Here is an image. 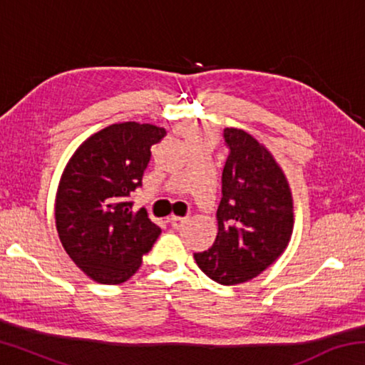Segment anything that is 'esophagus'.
<instances>
[{
  "label": "esophagus",
  "instance_id": "34e87169",
  "mask_svg": "<svg viewBox=\"0 0 365 365\" xmlns=\"http://www.w3.org/2000/svg\"><path fill=\"white\" fill-rule=\"evenodd\" d=\"M170 225L174 228H180L182 225H185L188 222V217H178V215H170L169 217Z\"/></svg>",
  "mask_w": 365,
  "mask_h": 365
}]
</instances>
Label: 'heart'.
<instances>
[{"label":"heart","mask_w":365,"mask_h":365,"mask_svg":"<svg viewBox=\"0 0 365 365\" xmlns=\"http://www.w3.org/2000/svg\"><path fill=\"white\" fill-rule=\"evenodd\" d=\"M180 133L183 135L185 138L190 145H196L201 143V141H211V143H215V133L209 128L205 127H196V125H182L180 127Z\"/></svg>","instance_id":"1"}]
</instances>
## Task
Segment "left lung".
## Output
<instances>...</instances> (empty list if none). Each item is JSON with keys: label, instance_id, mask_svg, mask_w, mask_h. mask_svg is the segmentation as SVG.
<instances>
[{"label": "left lung", "instance_id": "8db88e82", "mask_svg": "<svg viewBox=\"0 0 365 365\" xmlns=\"http://www.w3.org/2000/svg\"><path fill=\"white\" fill-rule=\"evenodd\" d=\"M219 233L195 261L220 285L250 282L274 264L293 233V196L275 158L242 128H225Z\"/></svg>", "mask_w": 365, "mask_h": 365}]
</instances>
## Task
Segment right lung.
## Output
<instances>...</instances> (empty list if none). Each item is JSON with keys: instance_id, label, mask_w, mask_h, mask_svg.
I'll return each instance as SVG.
<instances>
[{"instance_id": "obj_1", "label": "right lung", "mask_w": 365, "mask_h": 365, "mask_svg": "<svg viewBox=\"0 0 365 365\" xmlns=\"http://www.w3.org/2000/svg\"><path fill=\"white\" fill-rule=\"evenodd\" d=\"M165 137L151 123H113L91 135L61 175L54 219L63 248L103 285H119L138 270L160 228L128 201L141 187L151 146Z\"/></svg>"}]
</instances>
